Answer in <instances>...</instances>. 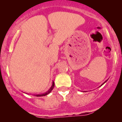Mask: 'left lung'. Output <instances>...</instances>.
<instances>
[{
    "mask_svg": "<svg viewBox=\"0 0 122 122\" xmlns=\"http://www.w3.org/2000/svg\"><path fill=\"white\" fill-rule=\"evenodd\" d=\"M105 81V82H104V83H103V84H102V85H103V84H104V83H105V82H106V81ZM102 85H101V86H102Z\"/></svg>",
    "mask_w": 122,
    "mask_h": 122,
    "instance_id": "obj_1",
    "label": "left lung"
}]
</instances>
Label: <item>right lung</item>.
Masks as SVG:
<instances>
[{"instance_id":"1","label":"right lung","mask_w":122,"mask_h":122,"mask_svg":"<svg viewBox=\"0 0 122 122\" xmlns=\"http://www.w3.org/2000/svg\"><path fill=\"white\" fill-rule=\"evenodd\" d=\"M54 81H53V82H52V86H51V88H50V89H49V90L47 91V92H45V93H44V94H42L35 95V96H37V97H41V96H46V95L50 93V92H51V91H52V89H53V88H54Z\"/></svg>"}]
</instances>
